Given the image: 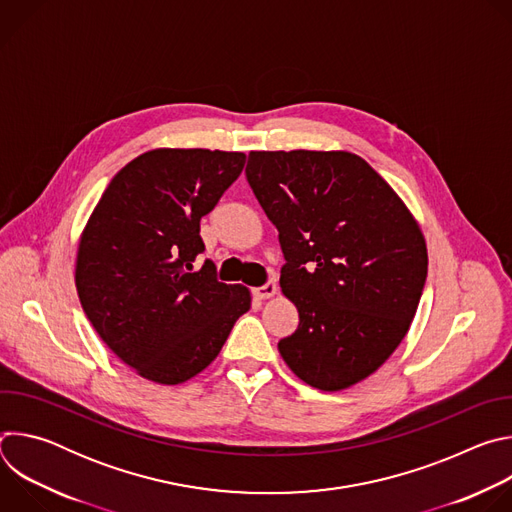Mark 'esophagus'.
I'll return each mask as SVG.
<instances>
[{
    "mask_svg": "<svg viewBox=\"0 0 512 512\" xmlns=\"http://www.w3.org/2000/svg\"><path fill=\"white\" fill-rule=\"evenodd\" d=\"M253 294H255L259 300H269V298H273V296L277 294V285H275L273 281H267L265 285L255 287Z\"/></svg>",
    "mask_w": 512,
    "mask_h": 512,
    "instance_id": "1",
    "label": "esophagus"
}]
</instances>
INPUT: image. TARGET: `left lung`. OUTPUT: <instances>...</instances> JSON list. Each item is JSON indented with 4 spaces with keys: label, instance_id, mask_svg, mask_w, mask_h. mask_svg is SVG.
Segmentation results:
<instances>
[{
    "label": "left lung",
    "instance_id": "left-lung-1",
    "mask_svg": "<svg viewBox=\"0 0 512 512\" xmlns=\"http://www.w3.org/2000/svg\"><path fill=\"white\" fill-rule=\"evenodd\" d=\"M247 180L279 231L281 291L298 330L287 367L320 391L348 389L397 350L427 277V247L401 196L360 156L251 152Z\"/></svg>",
    "mask_w": 512,
    "mask_h": 512
}]
</instances>
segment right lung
Returning <instances> with one entry per match:
<instances>
[{
	"label": "right lung",
	"mask_w": 512,
	"mask_h": 512,
	"mask_svg": "<svg viewBox=\"0 0 512 512\" xmlns=\"http://www.w3.org/2000/svg\"><path fill=\"white\" fill-rule=\"evenodd\" d=\"M243 152L150 150L105 188L81 233L75 285L101 340L143 379L180 385L221 352L251 291L214 277L200 218L241 176Z\"/></svg>",
	"instance_id": "right-lung-1"
}]
</instances>
